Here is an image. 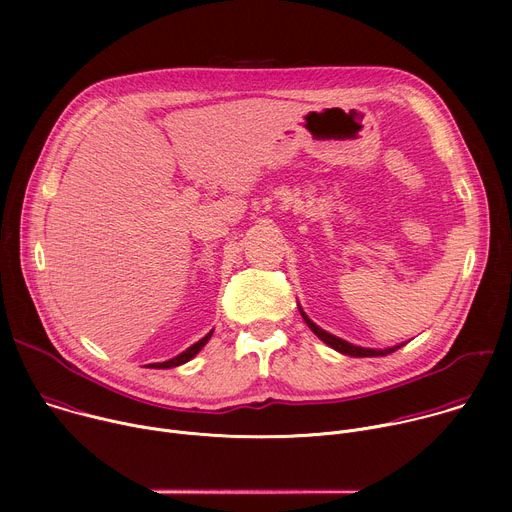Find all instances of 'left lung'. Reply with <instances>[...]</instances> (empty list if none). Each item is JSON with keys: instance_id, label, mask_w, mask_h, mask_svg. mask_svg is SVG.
Listing matches in <instances>:
<instances>
[{"instance_id": "left-lung-1", "label": "left lung", "mask_w": 512, "mask_h": 512, "mask_svg": "<svg viewBox=\"0 0 512 512\" xmlns=\"http://www.w3.org/2000/svg\"><path fill=\"white\" fill-rule=\"evenodd\" d=\"M298 308H300V304H298ZM300 314H302L304 322L308 324V328H310L324 344H328L330 348H334V350H338L340 354H346V356H354V358H364V356H387V354H391V352H395V350H399L401 346L407 344V342H401V344H395V346H389V348H364V346H356V344H350V342H346V340H342V338H338V336H334V334L322 330L318 324H314V322L308 318V314H306L302 308H300Z\"/></svg>"}]
</instances>
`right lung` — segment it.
Instances as JSON below:
<instances>
[{
	"label": "right lung",
	"instance_id": "obj_1",
	"mask_svg": "<svg viewBox=\"0 0 512 512\" xmlns=\"http://www.w3.org/2000/svg\"><path fill=\"white\" fill-rule=\"evenodd\" d=\"M212 332L214 330H210L204 338H200L198 342H194L192 346H188L184 352H180L178 356H174V358H170V360H164V362H152V364H145V367L148 369H174V367H180V364H184V362H188V360H192L202 348H204V344L210 340V336H212Z\"/></svg>",
	"mask_w": 512,
	"mask_h": 512
}]
</instances>
